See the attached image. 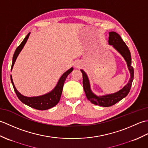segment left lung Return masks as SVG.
I'll list each match as a JSON object with an SVG mask.
<instances>
[{
	"label": "left lung",
	"mask_w": 148,
	"mask_h": 148,
	"mask_svg": "<svg viewBox=\"0 0 148 148\" xmlns=\"http://www.w3.org/2000/svg\"><path fill=\"white\" fill-rule=\"evenodd\" d=\"M109 44L112 45L113 47L123 56L125 61L127 63V66L130 71V78L128 83L119 92L110 95H107L102 97H98L92 93L90 90V83L88 78L83 70H81L83 74V84L84 92L88 100L95 105H98L102 107H109L114 105L118 102L120 101L124 97H126L129 93L132 84L134 79V68L132 66V59L130 50L125 42L123 40L120 36L115 32H109Z\"/></svg>",
	"instance_id": "obj_1"
}]
</instances>
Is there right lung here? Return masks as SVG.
<instances>
[{
    "label": "right lung",
    "mask_w": 148,
    "mask_h": 148,
    "mask_svg": "<svg viewBox=\"0 0 148 148\" xmlns=\"http://www.w3.org/2000/svg\"><path fill=\"white\" fill-rule=\"evenodd\" d=\"M29 35H30V33L27 34V36L25 37V39H23V41L21 42L20 45L17 47L16 49L14 55H13V58H12L11 70L12 69V67H13L16 60L17 56H18L20 52L21 51L22 48H23L24 45H25L27 40L29 37ZM72 71H73V68L72 67L62 75V77H60V79H59L57 85L56 86L55 89L53 90L52 92H51L48 94H46L45 95H42L39 97H25L23 95H22L21 94L19 93L18 92V90L16 89L11 76V83L12 84V86H13V88H14V92L16 94L17 97H18V99L20 100L21 102L24 103L25 104L30 106V108H32L37 110H41V111H43V110H46V109L53 108V107H54L58 103L60 99V97L62 93L63 86H64L66 78H67L68 75L70 74Z\"/></svg>",
    "instance_id": "right-lung-1"
}]
</instances>
